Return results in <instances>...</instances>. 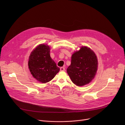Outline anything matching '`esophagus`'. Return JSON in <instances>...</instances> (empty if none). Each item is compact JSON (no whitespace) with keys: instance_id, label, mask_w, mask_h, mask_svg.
Instances as JSON below:
<instances>
[{"instance_id":"obj_1","label":"esophagus","mask_w":125,"mask_h":125,"mask_svg":"<svg viewBox=\"0 0 125 125\" xmlns=\"http://www.w3.org/2000/svg\"><path fill=\"white\" fill-rule=\"evenodd\" d=\"M65 69L64 67H60V71H65Z\"/></svg>"}]
</instances>
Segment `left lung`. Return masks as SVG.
<instances>
[{"instance_id": "left-lung-1", "label": "left lung", "mask_w": 125, "mask_h": 125, "mask_svg": "<svg viewBox=\"0 0 125 125\" xmlns=\"http://www.w3.org/2000/svg\"><path fill=\"white\" fill-rule=\"evenodd\" d=\"M97 66V59L94 52L84 46L72 55L71 64L67 72L74 84L83 86L90 83L94 78Z\"/></svg>"}]
</instances>
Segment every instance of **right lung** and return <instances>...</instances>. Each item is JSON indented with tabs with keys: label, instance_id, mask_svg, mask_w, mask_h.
Segmentation results:
<instances>
[{
	"label": "right lung",
	"instance_id": "1",
	"mask_svg": "<svg viewBox=\"0 0 125 125\" xmlns=\"http://www.w3.org/2000/svg\"><path fill=\"white\" fill-rule=\"evenodd\" d=\"M28 65L32 76L42 83L52 80L60 70L50 57L49 46L45 44L39 45L31 52Z\"/></svg>",
	"mask_w": 125,
	"mask_h": 125
}]
</instances>
